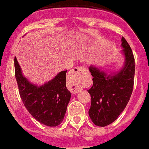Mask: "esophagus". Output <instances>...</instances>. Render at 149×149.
Returning <instances> with one entry per match:
<instances>
[{"label":"esophagus","mask_w":149,"mask_h":149,"mask_svg":"<svg viewBox=\"0 0 149 149\" xmlns=\"http://www.w3.org/2000/svg\"><path fill=\"white\" fill-rule=\"evenodd\" d=\"M86 71L87 69L84 67L75 68L72 70V72L70 76L69 82V89L72 93H76L81 90V76Z\"/></svg>","instance_id":"esophagus-1"}]
</instances>
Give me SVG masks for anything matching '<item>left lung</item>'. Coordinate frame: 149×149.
I'll return each instance as SVG.
<instances>
[{
    "label": "left lung",
    "instance_id": "left-lung-1",
    "mask_svg": "<svg viewBox=\"0 0 149 149\" xmlns=\"http://www.w3.org/2000/svg\"><path fill=\"white\" fill-rule=\"evenodd\" d=\"M125 66L119 73L108 75L91 66L93 86L88 90L91 105L88 113L96 125L104 127L117 119L126 107L134 88L135 61L133 52L124 37L122 38Z\"/></svg>",
    "mask_w": 149,
    "mask_h": 149
}]
</instances>
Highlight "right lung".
I'll use <instances>...</instances> for the list:
<instances>
[{"label": "right lung", "mask_w": 149, "mask_h": 149, "mask_svg": "<svg viewBox=\"0 0 149 149\" xmlns=\"http://www.w3.org/2000/svg\"><path fill=\"white\" fill-rule=\"evenodd\" d=\"M14 64L20 96L29 113L47 126L61 124L71 96L66 88L67 70L60 72L51 81L38 87L23 76L16 57Z\"/></svg>", "instance_id": "right-lung-1"}]
</instances>
